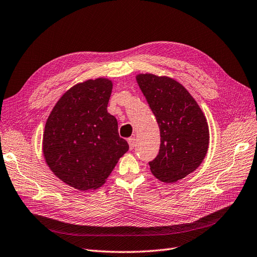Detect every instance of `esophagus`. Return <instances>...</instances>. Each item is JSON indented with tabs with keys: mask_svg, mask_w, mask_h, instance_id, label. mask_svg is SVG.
Segmentation results:
<instances>
[{
	"mask_svg": "<svg viewBox=\"0 0 257 257\" xmlns=\"http://www.w3.org/2000/svg\"><path fill=\"white\" fill-rule=\"evenodd\" d=\"M128 144H129V148H130V150H132L135 148V146H136V139L135 138H130V139H128Z\"/></svg>",
	"mask_w": 257,
	"mask_h": 257,
	"instance_id": "esophagus-1",
	"label": "esophagus"
}]
</instances>
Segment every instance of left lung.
<instances>
[{
	"instance_id": "1",
	"label": "left lung",
	"mask_w": 257,
	"mask_h": 257,
	"mask_svg": "<svg viewBox=\"0 0 257 257\" xmlns=\"http://www.w3.org/2000/svg\"><path fill=\"white\" fill-rule=\"evenodd\" d=\"M136 78L160 127V151L149 162L151 174L160 181L175 183L195 172L206 156V117L191 93L174 78L151 73Z\"/></svg>"
}]
</instances>
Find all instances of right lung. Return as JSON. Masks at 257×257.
Wrapping results in <instances>:
<instances>
[{
    "label": "right lung",
    "instance_id": "obj_1",
    "mask_svg": "<svg viewBox=\"0 0 257 257\" xmlns=\"http://www.w3.org/2000/svg\"><path fill=\"white\" fill-rule=\"evenodd\" d=\"M112 80L98 77L74 84L46 119L42 153L60 181L78 191L102 186L129 145L108 112Z\"/></svg>",
    "mask_w": 257,
    "mask_h": 257
}]
</instances>
